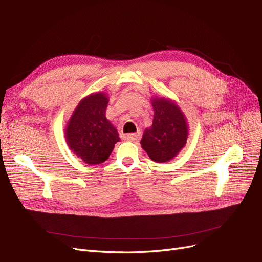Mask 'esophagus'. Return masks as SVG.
<instances>
[{
	"instance_id": "esophagus-1",
	"label": "esophagus",
	"mask_w": 262,
	"mask_h": 262,
	"mask_svg": "<svg viewBox=\"0 0 262 262\" xmlns=\"http://www.w3.org/2000/svg\"><path fill=\"white\" fill-rule=\"evenodd\" d=\"M140 137V133H132V134H127L126 135V139L129 140V141H134V140H137Z\"/></svg>"
}]
</instances>
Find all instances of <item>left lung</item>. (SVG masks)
<instances>
[{"label":"left lung","instance_id":"8db88e82","mask_svg":"<svg viewBox=\"0 0 262 262\" xmlns=\"http://www.w3.org/2000/svg\"><path fill=\"white\" fill-rule=\"evenodd\" d=\"M152 106V126L143 133L141 147L152 161L163 163L172 160L186 145L187 123L173 101L155 99Z\"/></svg>","mask_w":262,"mask_h":262}]
</instances>
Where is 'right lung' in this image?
I'll use <instances>...</instances> for the list:
<instances>
[{
  "instance_id": "right-lung-1",
  "label": "right lung",
  "mask_w": 262,
  "mask_h": 262,
  "mask_svg": "<svg viewBox=\"0 0 262 262\" xmlns=\"http://www.w3.org/2000/svg\"><path fill=\"white\" fill-rule=\"evenodd\" d=\"M107 98L94 94L81 100L66 128L70 148L87 164L103 163L108 159L119 134L105 117Z\"/></svg>"
}]
</instances>
